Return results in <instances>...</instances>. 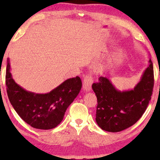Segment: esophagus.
Here are the masks:
<instances>
[{"instance_id": "obj_1", "label": "esophagus", "mask_w": 160, "mask_h": 160, "mask_svg": "<svg viewBox=\"0 0 160 160\" xmlns=\"http://www.w3.org/2000/svg\"><path fill=\"white\" fill-rule=\"evenodd\" d=\"M93 83V78L91 74H88L84 77L83 82V89L84 92H89L92 89V84Z\"/></svg>"}]
</instances>
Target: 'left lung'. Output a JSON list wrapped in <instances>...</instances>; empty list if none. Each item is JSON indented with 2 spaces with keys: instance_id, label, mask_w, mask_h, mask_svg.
I'll return each mask as SVG.
<instances>
[{
  "instance_id": "left-lung-1",
  "label": "left lung",
  "mask_w": 160,
  "mask_h": 160,
  "mask_svg": "<svg viewBox=\"0 0 160 160\" xmlns=\"http://www.w3.org/2000/svg\"><path fill=\"white\" fill-rule=\"evenodd\" d=\"M92 87L98 99V125L107 132H120L136 123L147 108L154 88L153 63L150 59L148 68L132 89L118 90L104 76H100Z\"/></svg>"
}]
</instances>
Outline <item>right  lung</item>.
Returning a JSON list of instances; mask_svg holds the SVG:
<instances>
[{"label":"right lung","instance_id":"obj_1","mask_svg":"<svg viewBox=\"0 0 160 160\" xmlns=\"http://www.w3.org/2000/svg\"><path fill=\"white\" fill-rule=\"evenodd\" d=\"M6 84L8 99L16 112L26 123L40 130L53 129L62 122L82 86L81 78L76 76L65 80L48 93L27 91L13 79L8 58Z\"/></svg>","mask_w":160,"mask_h":160}]
</instances>
